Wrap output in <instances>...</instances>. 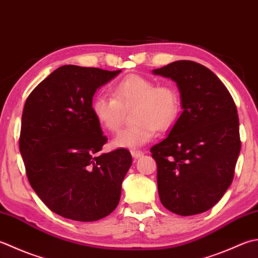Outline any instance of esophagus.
<instances>
[{
    "label": "esophagus",
    "mask_w": 258,
    "mask_h": 258,
    "mask_svg": "<svg viewBox=\"0 0 258 258\" xmlns=\"http://www.w3.org/2000/svg\"><path fill=\"white\" fill-rule=\"evenodd\" d=\"M131 154H132L134 159H139L143 155V152H142V151H140V150H131Z\"/></svg>",
    "instance_id": "esophagus-1"
}]
</instances>
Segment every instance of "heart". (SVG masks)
Returning a JSON list of instances; mask_svg holds the SVG:
<instances>
[{"instance_id":"1","label":"heart","mask_w":258,"mask_h":258,"mask_svg":"<svg viewBox=\"0 0 258 258\" xmlns=\"http://www.w3.org/2000/svg\"><path fill=\"white\" fill-rule=\"evenodd\" d=\"M134 105L133 124L120 131L114 140L119 148H136L153 138L156 130L172 127L181 110V99L173 85H156L142 75L131 74L114 86L113 97L97 96L92 103L94 117L99 125L115 133L124 119V108Z\"/></svg>"}]
</instances>
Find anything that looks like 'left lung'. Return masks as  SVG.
<instances>
[{
  "instance_id": "left-lung-1",
  "label": "left lung",
  "mask_w": 258,
  "mask_h": 258,
  "mask_svg": "<svg viewBox=\"0 0 258 258\" xmlns=\"http://www.w3.org/2000/svg\"><path fill=\"white\" fill-rule=\"evenodd\" d=\"M153 73L174 80L183 108L169 135L151 148L160 200L180 216L205 213L234 179L241 144L235 102L221 80L198 62L179 60Z\"/></svg>"
}]
</instances>
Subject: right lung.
I'll return each instance as SVG.
<instances>
[{"instance_id": "add662e5", "label": "right lung", "mask_w": 258, "mask_h": 258, "mask_svg": "<svg viewBox=\"0 0 258 258\" xmlns=\"http://www.w3.org/2000/svg\"><path fill=\"white\" fill-rule=\"evenodd\" d=\"M120 70L66 64L42 80L24 104L19 146L32 189L64 218L95 221L118 205L132 164L126 149L99 153L107 138L93 96Z\"/></svg>"}]
</instances>
